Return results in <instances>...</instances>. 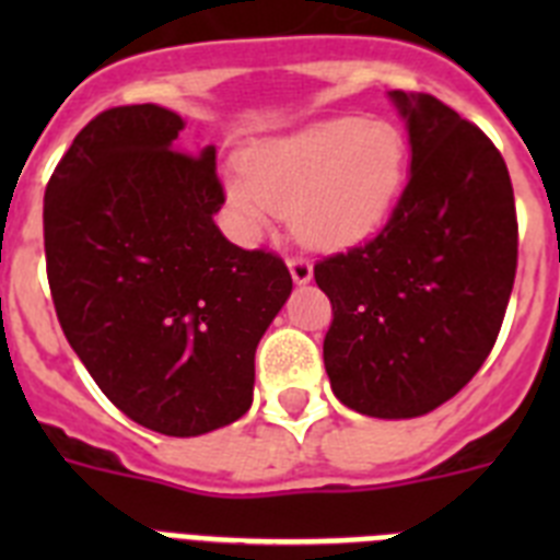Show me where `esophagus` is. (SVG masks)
<instances>
[{
    "label": "esophagus",
    "instance_id": "esophagus-1",
    "mask_svg": "<svg viewBox=\"0 0 560 560\" xmlns=\"http://www.w3.org/2000/svg\"><path fill=\"white\" fill-rule=\"evenodd\" d=\"M289 271H291V280H294L296 285L311 283V277H314V266H311V260H303V257H291Z\"/></svg>",
    "mask_w": 560,
    "mask_h": 560
}]
</instances>
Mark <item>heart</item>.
<instances>
[{
    "mask_svg": "<svg viewBox=\"0 0 560 560\" xmlns=\"http://www.w3.org/2000/svg\"><path fill=\"white\" fill-rule=\"evenodd\" d=\"M241 167L244 176H226L224 190L246 241H260L275 212H285L300 244L350 249L393 212L407 176V140L395 122L334 117L257 142Z\"/></svg>",
    "mask_w": 560,
    "mask_h": 560,
    "instance_id": "b5f03b06",
    "label": "heart"
}]
</instances>
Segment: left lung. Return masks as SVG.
Returning <instances> with one entry per match:
<instances>
[{
    "instance_id": "left-lung-1",
    "label": "left lung",
    "mask_w": 560,
    "mask_h": 560,
    "mask_svg": "<svg viewBox=\"0 0 560 560\" xmlns=\"http://www.w3.org/2000/svg\"><path fill=\"white\" fill-rule=\"evenodd\" d=\"M407 122L409 182L387 226L314 266L334 305L330 389L370 418H420L491 353L516 277L511 173L474 122L432 95L389 92Z\"/></svg>"
}]
</instances>
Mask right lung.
I'll return each mask as SVG.
<instances>
[{
  "instance_id": "add662e5",
  "label": "right lung",
  "mask_w": 560,
  "mask_h": 560,
  "mask_svg": "<svg viewBox=\"0 0 560 560\" xmlns=\"http://www.w3.org/2000/svg\"><path fill=\"white\" fill-rule=\"evenodd\" d=\"M153 103L97 114L44 192L47 277L63 336L133 423L196 438L252 407L255 350L291 294L277 255L215 226V148Z\"/></svg>"
}]
</instances>
